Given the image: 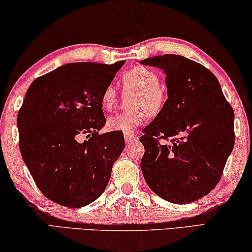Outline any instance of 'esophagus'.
I'll use <instances>...</instances> for the list:
<instances>
[{"mask_svg": "<svg viewBox=\"0 0 252 252\" xmlns=\"http://www.w3.org/2000/svg\"><path fill=\"white\" fill-rule=\"evenodd\" d=\"M124 138H125L126 144H131V143H135L138 141L137 135L134 133H125V135H124Z\"/></svg>", "mask_w": 252, "mask_h": 252, "instance_id": "esophagus-1", "label": "esophagus"}]
</instances>
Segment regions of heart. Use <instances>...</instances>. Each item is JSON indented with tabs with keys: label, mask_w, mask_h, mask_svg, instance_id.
<instances>
[{
	"label": "heart",
	"mask_w": 252,
	"mask_h": 252,
	"mask_svg": "<svg viewBox=\"0 0 252 252\" xmlns=\"http://www.w3.org/2000/svg\"><path fill=\"white\" fill-rule=\"evenodd\" d=\"M122 82L127 90L137 92L130 100L133 110L114 115L108 118L107 126L111 130L131 133L141 125L146 116H155L164 104V92L159 87V77L154 70L137 65L122 75ZM117 89L114 85L106 86L101 94V104L107 110H111L117 102Z\"/></svg>",
	"instance_id": "obj_1"
}]
</instances>
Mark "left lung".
I'll return each instance as SVG.
<instances>
[{
    "instance_id": "8db88e82",
    "label": "left lung",
    "mask_w": 252,
    "mask_h": 252,
    "mask_svg": "<svg viewBox=\"0 0 252 252\" xmlns=\"http://www.w3.org/2000/svg\"><path fill=\"white\" fill-rule=\"evenodd\" d=\"M139 63L163 70L168 97L139 139L144 179L164 200L194 202L216 188L233 150L232 107L217 77L195 61L164 55Z\"/></svg>"
}]
</instances>
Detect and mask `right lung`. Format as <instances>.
I'll use <instances>...</instances> for the list:
<instances>
[{"label":"right lung","instance_id":"obj_1","mask_svg":"<svg viewBox=\"0 0 252 252\" xmlns=\"http://www.w3.org/2000/svg\"><path fill=\"white\" fill-rule=\"evenodd\" d=\"M124 63H67L28 89L16 122L20 151L49 200L81 208L105 191L125 141L121 131L98 134L106 124L101 94ZM82 135L89 139L79 142Z\"/></svg>","mask_w":252,"mask_h":252}]
</instances>
